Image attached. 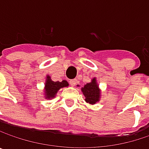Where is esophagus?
<instances>
[{
	"mask_svg": "<svg viewBox=\"0 0 149 149\" xmlns=\"http://www.w3.org/2000/svg\"><path fill=\"white\" fill-rule=\"evenodd\" d=\"M77 84V79H72V80H70V84L72 86H74Z\"/></svg>",
	"mask_w": 149,
	"mask_h": 149,
	"instance_id": "1",
	"label": "esophagus"
}]
</instances>
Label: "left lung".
Wrapping results in <instances>:
<instances>
[{"instance_id":"1","label":"left lung","mask_w":149,"mask_h":149,"mask_svg":"<svg viewBox=\"0 0 149 149\" xmlns=\"http://www.w3.org/2000/svg\"><path fill=\"white\" fill-rule=\"evenodd\" d=\"M83 94L85 97V101L91 104H96L99 101L100 92L96 82V78H93L92 81L89 84H86L82 88Z\"/></svg>"}]
</instances>
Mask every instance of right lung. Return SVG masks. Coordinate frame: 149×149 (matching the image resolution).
I'll return each mask as SVG.
<instances>
[{
  "label": "right lung",
  "mask_w": 149,
  "mask_h": 149,
  "mask_svg": "<svg viewBox=\"0 0 149 149\" xmlns=\"http://www.w3.org/2000/svg\"><path fill=\"white\" fill-rule=\"evenodd\" d=\"M66 86H68L67 81L63 80L62 82H59V81L54 82L51 79L49 76H47L46 82H45V98L47 99L53 98L60 88L66 87Z\"/></svg>",
  "instance_id": "right-lung-1"
}]
</instances>
